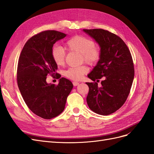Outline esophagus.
<instances>
[{
  "instance_id": "esophagus-1",
  "label": "esophagus",
  "mask_w": 154,
  "mask_h": 154,
  "mask_svg": "<svg viewBox=\"0 0 154 154\" xmlns=\"http://www.w3.org/2000/svg\"><path fill=\"white\" fill-rule=\"evenodd\" d=\"M73 86H77V85H79V82H76V81H73Z\"/></svg>"
}]
</instances>
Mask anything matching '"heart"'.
<instances>
[{
	"instance_id": "b5f03b06",
	"label": "heart",
	"mask_w": 154,
	"mask_h": 154,
	"mask_svg": "<svg viewBox=\"0 0 154 154\" xmlns=\"http://www.w3.org/2000/svg\"><path fill=\"white\" fill-rule=\"evenodd\" d=\"M65 46L68 52L80 54L81 63L85 62L90 65L97 63L101 58V50L100 47L95 45L92 39L83 36L75 35L65 42ZM51 56L55 63L58 66H63L65 63L66 53L63 48L55 45L52 48ZM88 72L86 66L82 65L78 67H71L64 72V75L69 79L79 80L83 75Z\"/></svg>"
}]
</instances>
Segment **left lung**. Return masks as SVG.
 Instances as JSON below:
<instances>
[{"mask_svg":"<svg viewBox=\"0 0 154 154\" xmlns=\"http://www.w3.org/2000/svg\"><path fill=\"white\" fill-rule=\"evenodd\" d=\"M99 43L101 58L88 75L94 82L89 87L87 104L92 111L103 116L116 112L130 92L134 77V62L125 42L117 35L103 29H84ZM103 79L102 86L98 82Z\"/></svg>","mask_w":154,"mask_h":154,"instance_id":"1","label":"left lung"}]
</instances>
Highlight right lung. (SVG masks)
Returning <instances> with one entry per match:
<instances>
[{
  "mask_svg": "<svg viewBox=\"0 0 154 154\" xmlns=\"http://www.w3.org/2000/svg\"><path fill=\"white\" fill-rule=\"evenodd\" d=\"M66 35L55 30L44 31L26 42L19 58L17 80L25 103L38 117L51 119L63 112L72 82L57 73L52 59L54 45ZM60 78L58 85L48 84L46 77Z\"/></svg>",
  "mask_w": 154,
  "mask_h": 154,
  "instance_id": "1",
  "label": "right lung"
}]
</instances>
